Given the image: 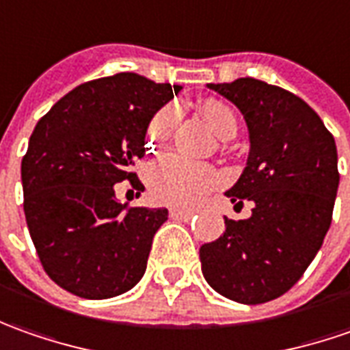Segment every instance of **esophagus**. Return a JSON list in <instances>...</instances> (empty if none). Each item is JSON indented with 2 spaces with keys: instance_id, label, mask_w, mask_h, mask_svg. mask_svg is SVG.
Returning <instances> with one entry per match:
<instances>
[{
  "instance_id": "obj_1",
  "label": "esophagus",
  "mask_w": 350,
  "mask_h": 350,
  "mask_svg": "<svg viewBox=\"0 0 350 350\" xmlns=\"http://www.w3.org/2000/svg\"><path fill=\"white\" fill-rule=\"evenodd\" d=\"M193 215L196 211H191V209H170V217L178 219V221H189Z\"/></svg>"
}]
</instances>
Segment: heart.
<instances>
[{
  "mask_svg": "<svg viewBox=\"0 0 350 350\" xmlns=\"http://www.w3.org/2000/svg\"><path fill=\"white\" fill-rule=\"evenodd\" d=\"M199 118L219 139H232L238 131V120L228 104L209 98L198 104ZM176 124L174 108H163L152 116L147 127L149 149L159 151L168 141ZM223 176L211 164L187 163L180 157H166L152 164L147 174L149 196L168 207H191L211 189L221 186Z\"/></svg>",
  "mask_w": 350,
  "mask_h": 350,
  "instance_id": "heart-1",
  "label": "heart"
}]
</instances>
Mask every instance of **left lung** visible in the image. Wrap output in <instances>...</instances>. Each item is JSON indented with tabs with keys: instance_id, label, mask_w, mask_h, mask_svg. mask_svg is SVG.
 I'll return each instance as SVG.
<instances>
[{
	"instance_id": "left-lung-1",
	"label": "left lung",
	"mask_w": 350,
	"mask_h": 350,
	"mask_svg": "<svg viewBox=\"0 0 350 350\" xmlns=\"http://www.w3.org/2000/svg\"><path fill=\"white\" fill-rule=\"evenodd\" d=\"M238 106L250 157L226 198L252 217H224V232L199 250L205 281L242 304L291 291L323 244L339 187L335 139L302 98L259 79L209 85Z\"/></svg>"
}]
</instances>
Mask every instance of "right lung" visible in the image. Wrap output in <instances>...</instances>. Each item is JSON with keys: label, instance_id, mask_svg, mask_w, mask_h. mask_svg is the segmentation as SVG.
Here are the masks:
<instances>
[{"label": "right lung", "instance_id": "right-lung-1", "mask_svg": "<svg viewBox=\"0 0 350 350\" xmlns=\"http://www.w3.org/2000/svg\"><path fill=\"white\" fill-rule=\"evenodd\" d=\"M180 89L116 73L79 85L38 120L21 163L23 207L44 271L67 293L103 300L141 281L168 211L120 203L114 186L143 189L131 166Z\"/></svg>", "mask_w": 350, "mask_h": 350}]
</instances>
